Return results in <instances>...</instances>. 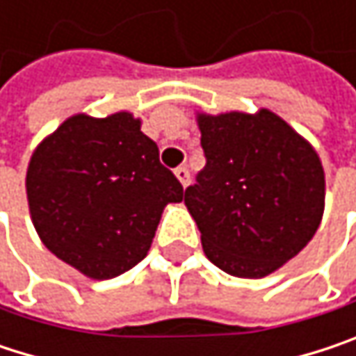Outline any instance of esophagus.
<instances>
[{"instance_id": "esophagus-1", "label": "esophagus", "mask_w": 356, "mask_h": 356, "mask_svg": "<svg viewBox=\"0 0 356 356\" xmlns=\"http://www.w3.org/2000/svg\"><path fill=\"white\" fill-rule=\"evenodd\" d=\"M175 175H177V179L181 181L183 187L189 183V169H187V167H177V169H175Z\"/></svg>"}]
</instances>
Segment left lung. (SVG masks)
<instances>
[{
    "instance_id": "left-lung-1",
    "label": "left lung",
    "mask_w": 356,
    "mask_h": 356,
    "mask_svg": "<svg viewBox=\"0 0 356 356\" xmlns=\"http://www.w3.org/2000/svg\"><path fill=\"white\" fill-rule=\"evenodd\" d=\"M206 167L185 189L206 257L261 278L305 248L320 227L325 181L316 150L278 115H197Z\"/></svg>"
}]
</instances>
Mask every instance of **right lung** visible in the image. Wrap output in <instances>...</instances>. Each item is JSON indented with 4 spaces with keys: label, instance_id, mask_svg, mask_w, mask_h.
I'll list each match as a JSON object with an SVG mask.
<instances>
[{
    "label": "right lung",
    "instance_id": "right-lung-1",
    "mask_svg": "<svg viewBox=\"0 0 356 356\" xmlns=\"http://www.w3.org/2000/svg\"><path fill=\"white\" fill-rule=\"evenodd\" d=\"M26 193L36 233L61 261L95 280L140 264L183 185L131 113L74 115L35 150Z\"/></svg>",
    "mask_w": 356,
    "mask_h": 356
}]
</instances>
